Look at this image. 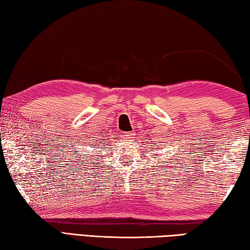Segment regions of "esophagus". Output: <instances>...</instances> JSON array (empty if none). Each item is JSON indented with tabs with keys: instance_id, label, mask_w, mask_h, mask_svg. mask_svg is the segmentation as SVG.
Returning a JSON list of instances; mask_svg holds the SVG:
<instances>
[{
	"instance_id": "obj_1",
	"label": "esophagus",
	"mask_w": 250,
	"mask_h": 250,
	"mask_svg": "<svg viewBox=\"0 0 250 250\" xmlns=\"http://www.w3.org/2000/svg\"><path fill=\"white\" fill-rule=\"evenodd\" d=\"M131 134H132V133H131V132H125V135H124V137H125V139H130Z\"/></svg>"
}]
</instances>
